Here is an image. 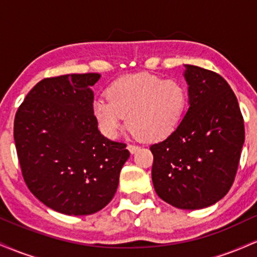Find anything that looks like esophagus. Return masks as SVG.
Here are the masks:
<instances>
[{"label":"esophagus","mask_w":257,"mask_h":257,"mask_svg":"<svg viewBox=\"0 0 257 257\" xmlns=\"http://www.w3.org/2000/svg\"><path fill=\"white\" fill-rule=\"evenodd\" d=\"M126 149L129 150V152L131 153H135L139 150V146H135V145H128L126 146Z\"/></svg>","instance_id":"1"}]
</instances>
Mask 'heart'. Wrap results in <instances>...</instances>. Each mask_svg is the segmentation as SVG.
Wrapping results in <instances>:
<instances>
[{"label":"heart","mask_w":257,"mask_h":257,"mask_svg":"<svg viewBox=\"0 0 257 257\" xmlns=\"http://www.w3.org/2000/svg\"><path fill=\"white\" fill-rule=\"evenodd\" d=\"M106 97L91 105L99 131L116 139L126 120L133 134L146 141H159L179 128L188 105L186 85L178 79H164L150 73L128 75L106 89Z\"/></svg>","instance_id":"obj_1"}]
</instances>
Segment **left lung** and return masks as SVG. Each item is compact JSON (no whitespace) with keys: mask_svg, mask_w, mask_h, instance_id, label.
<instances>
[{"mask_svg":"<svg viewBox=\"0 0 257 257\" xmlns=\"http://www.w3.org/2000/svg\"><path fill=\"white\" fill-rule=\"evenodd\" d=\"M185 67L188 110L179 128L150 150L159 198L194 210L215 204L229 191L245 132L238 100L225 79L202 67Z\"/></svg>","mask_w":257,"mask_h":257,"instance_id":"1","label":"left lung"}]
</instances>
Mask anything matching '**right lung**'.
Instances as JSON below:
<instances>
[{
  "label": "right lung",
  "mask_w": 257,
  "mask_h": 257,
  "mask_svg": "<svg viewBox=\"0 0 257 257\" xmlns=\"http://www.w3.org/2000/svg\"><path fill=\"white\" fill-rule=\"evenodd\" d=\"M99 73L44 78L29 91L14 119L18 158L29 190L66 215H90L116 193L131 153L99 132L90 89Z\"/></svg>",
  "instance_id": "1"
}]
</instances>
